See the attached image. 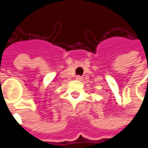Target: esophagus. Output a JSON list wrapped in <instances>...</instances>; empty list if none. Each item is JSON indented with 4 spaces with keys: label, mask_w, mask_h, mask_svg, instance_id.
<instances>
[{
    "label": "esophagus",
    "mask_w": 148,
    "mask_h": 148,
    "mask_svg": "<svg viewBox=\"0 0 148 148\" xmlns=\"http://www.w3.org/2000/svg\"><path fill=\"white\" fill-rule=\"evenodd\" d=\"M76 79H77V81H82V76H77V77H76Z\"/></svg>",
    "instance_id": "esophagus-1"
}]
</instances>
